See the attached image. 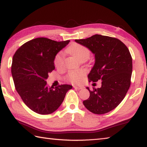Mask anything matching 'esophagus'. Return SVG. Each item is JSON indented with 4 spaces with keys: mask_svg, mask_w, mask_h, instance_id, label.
I'll return each instance as SVG.
<instances>
[{
    "mask_svg": "<svg viewBox=\"0 0 147 147\" xmlns=\"http://www.w3.org/2000/svg\"><path fill=\"white\" fill-rule=\"evenodd\" d=\"M73 87L75 89H77V90H82L83 88V86H76V85H74L73 86Z\"/></svg>",
    "mask_w": 147,
    "mask_h": 147,
    "instance_id": "obj_1",
    "label": "esophagus"
}]
</instances>
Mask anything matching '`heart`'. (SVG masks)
<instances>
[{
	"instance_id": "1",
	"label": "heart",
	"mask_w": 147,
	"mask_h": 147,
	"mask_svg": "<svg viewBox=\"0 0 147 147\" xmlns=\"http://www.w3.org/2000/svg\"><path fill=\"white\" fill-rule=\"evenodd\" d=\"M67 54L73 55L80 61L87 60L90 55V50L85 46L80 43H74L65 50ZM54 65L57 68H61L64 65V57L61 53H59L55 55L54 59ZM86 74V71L83 69L72 70L69 72L66 76V80L72 83H80L83 77Z\"/></svg>"
}]
</instances>
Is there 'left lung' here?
<instances>
[{
	"label": "left lung",
	"instance_id": "8db88e82",
	"mask_svg": "<svg viewBox=\"0 0 147 147\" xmlns=\"http://www.w3.org/2000/svg\"><path fill=\"white\" fill-rule=\"evenodd\" d=\"M95 54V62L88 76L89 82L102 81L100 88H93L83 102L92 113L103 114L113 110L125 97L131 85L132 57L124 43L113 37L95 35L75 40Z\"/></svg>",
	"mask_w": 147,
	"mask_h": 147
}]
</instances>
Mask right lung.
<instances>
[{
  "instance_id": "right-lung-1",
  "label": "right lung",
  "mask_w": 147,
  "mask_h": 147,
  "mask_svg": "<svg viewBox=\"0 0 147 147\" xmlns=\"http://www.w3.org/2000/svg\"><path fill=\"white\" fill-rule=\"evenodd\" d=\"M69 42L36 38L21 45L12 57L11 73L16 90L24 104L36 113L45 115L55 111L73 87H49L45 81L55 69L56 54Z\"/></svg>"
}]
</instances>
